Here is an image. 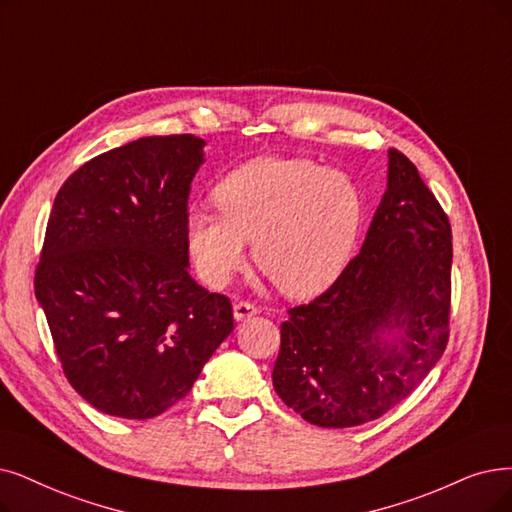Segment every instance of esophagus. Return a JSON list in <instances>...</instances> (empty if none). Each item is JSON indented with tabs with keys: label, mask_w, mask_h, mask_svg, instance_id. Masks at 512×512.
Instances as JSON below:
<instances>
[{
	"label": "esophagus",
	"mask_w": 512,
	"mask_h": 512,
	"mask_svg": "<svg viewBox=\"0 0 512 512\" xmlns=\"http://www.w3.org/2000/svg\"><path fill=\"white\" fill-rule=\"evenodd\" d=\"M258 313V306L250 304V302H235L233 304V317L235 321H243V319H250Z\"/></svg>",
	"instance_id": "1"
}]
</instances>
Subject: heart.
Masks as SVG:
<instances>
[{
    "label": "heart",
    "mask_w": 512,
    "mask_h": 512,
    "mask_svg": "<svg viewBox=\"0 0 512 512\" xmlns=\"http://www.w3.org/2000/svg\"><path fill=\"white\" fill-rule=\"evenodd\" d=\"M214 199L220 212L195 208L185 235L195 267L212 288H224L254 260L288 296H313L349 264L363 220V195L340 170L306 157L262 155L224 176Z\"/></svg>",
    "instance_id": "b5f03b06"
}]
</instances>
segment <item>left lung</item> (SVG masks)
Segmentation results:
<instances>
[{
	"label": "left lung",
	"instance_id": "8db88e82",
	"mask_svg": "<svg viewBox=\"0 0 512 512\" xmlns=\"http://www.w3.org/2000/svg\"><path fill=\"white\" fill-rule=\"evenodd\" d=\"M449 300V220L414 163L388 151L386 191L361 252L281 323L277 395L323 428L384 416L441 359Z\"/></svg>",
	"mask_w": 512,
	"mask_h": 512
}]
</instances>
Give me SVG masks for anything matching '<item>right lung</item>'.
<instances>
[{"instance_id": "1", "label": "right lung", "mask_w": 512, "mask_h": 512, "mask_svg": "<svg viewBox=\"0 0 512 512\" xmlns=\"http://www.w3.org/2000/svg\"><path fill=\"white\" fill-rule=\"evenodd\" d=\"M203 147L193 134L138 138L86 161L54 199L35 298L67 380L102 414H163L233 332L229 298L189 275Z\"/></svg>"}]
</instances>
